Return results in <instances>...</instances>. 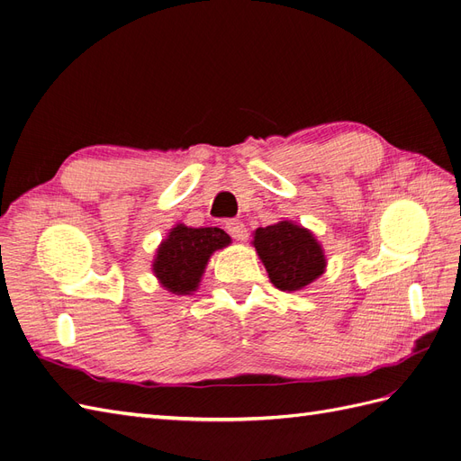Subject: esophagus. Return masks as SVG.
<instances>
[{
  "instance_id": "34e87169",
  "label": "esophagus",
  "mask_w": 461,
  "mask_h": 461,
  "mask_svg": "<svg viewBox=\"0 0 461 461\" xmlns=\"http://www.w3.org/2000/svg\"><path fill=\"white\" fill-rule=\"evenodd\" d=\"M225 229L234 240H246L248 239V230H246V225L242 221H227Z\"/></svg>"
}]
</instances>
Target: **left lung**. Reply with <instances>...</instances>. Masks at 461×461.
Masks as SVG:
<instances>
[{"label": "left lung", "instance_id": "8db88e82", "mask_svg": "<svg viewBox=\"0 0 461 461\" xmlns=\"http://www.w3.org/2000/svg\"><path fill=\"white\" fill-rule=\"evenodd\" d=\"M254 246L279 291L303 289L326 269V258L314 234L289 221L258 229Z\"/></svg>", "mask_w": 461, "mask_h": 461}]
</instances>
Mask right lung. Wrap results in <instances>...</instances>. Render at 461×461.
I'll return each instance as SVG.
<instances>
[{
  "label": "right lung",
  "mask_w": 461,
  "mask_h": 461,
  "mask_svg": "<svg viewBox=\"0 0 461 461\" xmlns=\"http://www.w3.org/2000/svg\"><path fill=\"white\" fill-rule=\"evenodd\" d=\"M227 244H230V236L217 227L176 225L158 248L153 264L155 276L170 293L188 294L200 283L209 256Z\"/></svg>",
  "instance_id": "1"
}]
</instances>
